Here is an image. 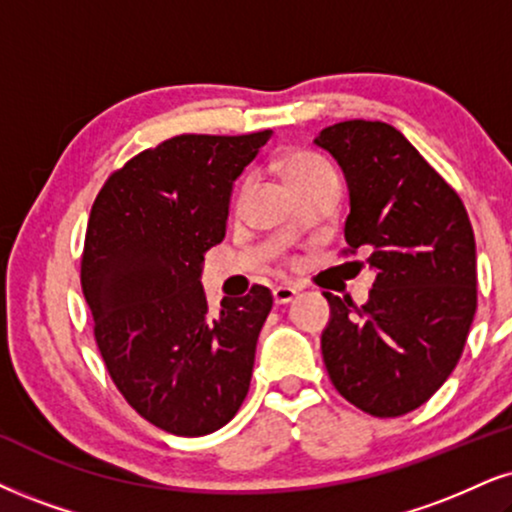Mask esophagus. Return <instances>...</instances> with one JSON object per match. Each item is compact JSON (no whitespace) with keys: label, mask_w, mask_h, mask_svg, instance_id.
<instances>
[{"label":"esophagus","mask_w":512,"mask_h":512,"mask_svg":"<svg viewBox=\"0 0 512 512\" xmlns=\"http://www.w3.org/2000/svg\"><path fill=\"white\" fill-rule=\"evenodd\" d=\"M294 296H296V289L289 287V285H280V287L273 289V299H275L277 306L289 304V301H292Z\"/></svg>","instance_id":"esophagus-1"}]
</instances>
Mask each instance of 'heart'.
<instances>
[{
  "label": "heart",
  "mask_w": 512,
  "mask_h": 512,
  "mask_svg": "<svg viewBox=\"0 0 512 512\" xmlns=\"http://www.w3.org/2000/svg\"><path fill=\"white\" fill-rule=\"evenodd\" d=\"M277 168H280L282 178L289 182V187H299L301 182L315 178V175L327 173V163H323L320 159H315L311 154H287L277 161ZM244 197V187L239 192V199Z\"/></svg>",
  "instance_id": "heart-1"
}]
</instances>
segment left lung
<instances>
[{"label":"left lung","instance_id":"8db88e82","mask_svg":"<svg viewBox=\"0 0 512 512\" xmlns=\"http://www.w3.org/2000/svg\"><path fill=\"white\" fill-rule=\"evenodd\" d=\"M315 147L344 170L351 254L368 251L370 299L325 292L323 361L346 401L375 418L420 408L456 368L477 311L475 235L463 201L399 130L344 121Z\"/></svg>","mask_w":512,"mask_h":512}]
</instances>
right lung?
Instances as JSON below:
<instances>
[{"label": "right lung", "instance_id": "right-lung-1", "mask_svg": "<svg viewBox=\"0 0 512 512\" xmlns=\"http://www.w3.org/2000/svg\"><path fill=\"white\" fill-rule=\"evenodd\" d=\"M270 135L170 137L116 170L92 204L80 282L99 353L125 401L178 437L220 430L249 391L273 294L254 285L211 313L201 263Z\"/></svg>", "mask_w": 512, "mask_h": 512}]
</instances>
